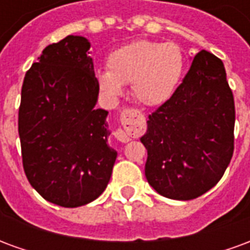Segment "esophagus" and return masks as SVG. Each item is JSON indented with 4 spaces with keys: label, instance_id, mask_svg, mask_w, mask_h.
<instances>
[{
    "label": "esophagus",
    "instance_id": "34e87169",
    "mask_svg": "<svg viewBox=\"0 0 250 250\" xmlns=\"http://www.w3.org/2000/svg\"><path fill=\"white\" fill-rule=\"evenodd\" d=\"M123 128H118L115 138L122 143L130 142L131 138H135L143 134L145 131V116L138 109H125L120 116Z\"/></svg>",
    "mask_w": 250,
    "mask_h": 250
}]
</instances>
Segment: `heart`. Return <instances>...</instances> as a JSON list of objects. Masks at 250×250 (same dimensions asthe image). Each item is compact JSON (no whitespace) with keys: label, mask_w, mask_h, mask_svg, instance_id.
Returning a JSON list of instances; mask_svg holds the SVG:
<instances>
[{"label":"heart","mask_w":250,"mask_h":250,"mask_svg":"<svg viewBox=\"0 0 250 250\" xmlns=\"http://www.w3.org/2000/svg\"><path fill=\"white\" fill-rule=\"evenodd\" d=\"M108 69L96 72L99 89L118 98L130 84L134 98L146 107H159L177 91L184 75V55L177 44L138 40L109 53Z\"/></svg>","instance_id":"heart-1"}]
</instances>
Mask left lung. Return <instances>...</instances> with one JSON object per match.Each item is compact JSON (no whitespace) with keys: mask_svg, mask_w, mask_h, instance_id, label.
<instances>
[{"mask_svg":"<svg viewBox=\"0 0 250 250\" xmlns=\"http://www.w3.org/2000/svg\"><path fill=\"white\" fill-rule=\"evenodd\" d=\"M234 120L224 64L210 52H198L173 98L148 116L141 138L148 184L179 201L215 186L233 155Z\"/></svg>","mask_w":250,"mask_h":250,"instance_id":"1","label":"left lung"}]
</instances>
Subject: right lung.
Wrapping results in <instances>:
<instances>
[{
	"label": "right lung",
	"instance_id": "right-lung-1",
	"mask_svg": "<svg viewBox=\"0 0 250 250\" xmlns=\"http://www.w3.org/2000/svg\"><path fill=\"white\" fill-rule=\"evenodd\" d=\"M89 41L66 36L26 72L19 134L26 178L42 198L83 206L103 193L118 152L108 146V111L95 108L99 85Z\"/></svg>",
	"mask_w": 250,
	"mask_h": 250
}]
</instances>
